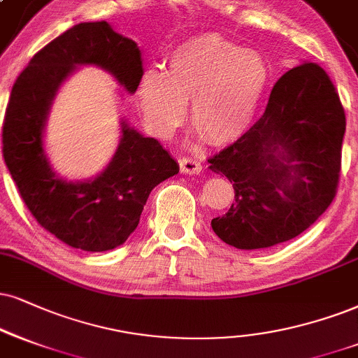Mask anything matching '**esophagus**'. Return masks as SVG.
<instances>
[{
	"mask_svg": "<svg viewBox=\"0 0 358 358\" xmlns=\"http://www.w3.org/2000/svg\"><path fill=\"white\" fill-rule=\"evenodd\" d=\"M179 166H180V172H184V174H199L202 171L201 162L194 157H180Z\"/></svg>",
	"mask_w": 358,
	"mask_h": 358,
	"instance_id": "esophagus-1",
	"label": "esophagus"
}]
</instances>
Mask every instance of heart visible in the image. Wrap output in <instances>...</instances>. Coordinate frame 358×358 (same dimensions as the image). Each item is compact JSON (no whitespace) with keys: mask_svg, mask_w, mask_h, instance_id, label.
<instances>
[{"mask_svg":"<svg viewBox=\"0 0 358 358\" xmlns=\"http://www.w3.org/2000/svg\"><path fill=\"white\" fill-rule=\"evenodd\" d=\"M271 71L259 52L204 34L169 52L164 73L149 69L134 101L149 132L169 138L186 116L210 145H229L249 132L266 96Z\"/></svg>","mask_w":358,"mask_h":358,"instance_id":"obj_1","label":"heart"}]
</instances>
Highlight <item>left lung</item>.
<instances>
[{
	"label": "left lung",
	"mask_w": 358,
	"mask_h": 358,
	"mask_svg": "<svg viewBox=\"0 0 358 358\" xmlns=\"http://www.w3.org/2000/svg\"><path fill=\"white\" fill-rule=\"evenodd\" d=\"M345 111L315 63L287 71L249 132L207 159L232 182L236 202L213 231L237 249H266L308 229L332 204L342 164Z\"/></svg>",
	"instance_id": "8db88e82"
}]
</instances>
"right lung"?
Listing matches in <instances>:
<instances>
[{
	"mask_svg": "<svg viewBox=\"0 0 358 358\" xmlns=\"http://www.w3.org/2000/svg\"><path fill=\"white\" fill-rule=\"evenodd\" d=\"M78 64H96L129 92L143 78L141 51L106 21L79 23L33 56L11 90L3 122V157L29 213L74 249L103 252L138 227L149 194L179 172L154 138L122 124L121 143L98 178L68 182L51 171L43 148L48 113L61 83Z\"/></svg>",
	"mask_w": 358,
	"mask_h": 358,
	"instance_id": "1",
	"label": "right lung"
}]
</instances>
